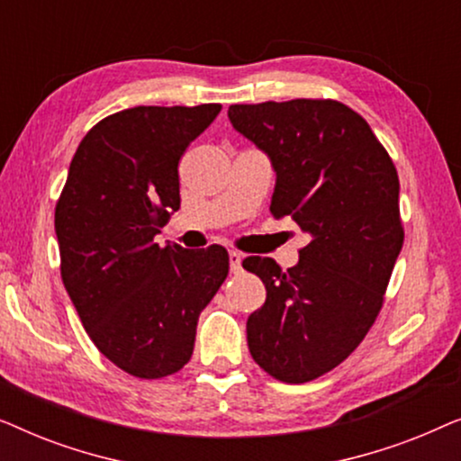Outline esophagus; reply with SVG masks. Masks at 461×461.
I'll list each match as a JSON object with an SVG mask.
<instances>
[{
    "label": "esophagus",
    "mask_w": 461,
    "mask_h": 461,
    "mask_svg": "<svg viewBox=\"0 0 461 461\" xmlns=\"http://www.w3.org/2000/svg\"><path fill=\"white\" fill-rule=\"evenodd\" d=\"M229 262H230V273H239L241 270V262H243V254L237 249L229 251Z\"/></svg>",
    "instance_id": "obj_1"
}]
</instances>
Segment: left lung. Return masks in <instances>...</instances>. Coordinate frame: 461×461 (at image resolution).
Returning <instances> with one entry per match:
<instances>
[{
  "label": "left lung",
  "mask_w": 461,
  "mask_h": 461,
  "mask_svg": "<svg viewBox=\"0 0 461 461\" xmlns=\"http://www.w3.org/2000/svg\"><path fill=\"white\" fill-rule=\"evenodd\" d=\"M229 119L268 155L273 216L311 235L292 268L243 262L267 287L248 319L249 352L276 380L311 382L348 358L380 312L405 239L399 176L369 123L338 100L230 104Z\"/></svg>",
  "instance_id": "1"
}]
</instances>
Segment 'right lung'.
Masks as SVG:
<instances>
[{
    "label": "right lung",
    "instance_id": "right-lung-1",
    "mask_svg": "<svg viewBox=\"0 0 461 461\" xmlns=\"http://www.w3.org/2000/svg\"><path fill=\"white\" fill-rule=\"evenodd\" d=\"M222 106H134L84 136L56 203L68 298L96 348L142 380L193 355L197 321L229 275L224 248H159L180 207L178 163Z\"/></svg>",
    "mask_w": 461,
    "mask_h": 461
}]
</instances>
